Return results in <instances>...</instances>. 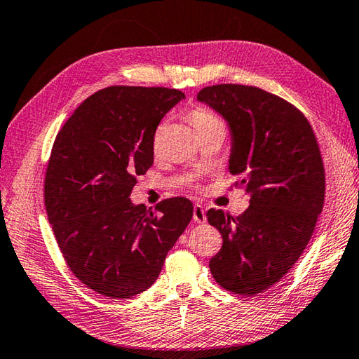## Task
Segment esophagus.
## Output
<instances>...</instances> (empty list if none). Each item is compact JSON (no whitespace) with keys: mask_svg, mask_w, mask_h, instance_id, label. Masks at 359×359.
Here are the masks:
<instances>
[{"mask_svg":"<svg viewBox=\"0 0 359 359\" xmlns=\"http://www.w3.org/2000/svg\"><path fill=\"white\" fill-rule=\"evenodd\" d=\"M193 221L198 224H203L207 221V215L203 212V208L201 205H194L193 208Z\"/></svg>","mask_w":359,"mask_h":359,"instance_id":"1","label":"esophagus"}]
</instances>
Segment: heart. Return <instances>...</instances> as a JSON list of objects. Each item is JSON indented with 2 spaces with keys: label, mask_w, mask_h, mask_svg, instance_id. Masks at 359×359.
Segmentation results:
<instances>
[{
  "label": "heart",
  "mask_w": 359,
  "mask_h": 359,
  "mask_svg": "<svg viewBox=\"0 0 359 359\" xmlns=\"http://www.w3.org/2000/svg\"><path fill=\"white\" fill-rule=\"evenodd\" d=\"M189 119H191V124L196 132L207 130L212 128H224V123L221 121V118H217L215 114H212V111H208L205 109H194L191 111V115H189ZM160 143H161V126H158V128L154 130V135H152V149L156 152L158 151Z\"/></svg>",
  "instance_id": "obj_1"
}]
</instances>
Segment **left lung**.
<instances>
[{"label":"left lung","mask_w":359,"mask_h":359,"mask_svg":"<svg viewBox=\"0 0 359 359\" xmlns=\"http://www.w3.org/2000/svg\"><path fill=\"white\" fill-rule=\"evenodd\" d=\"M198 100L227 121L229 170L250 196L238 217L207 212L222 235L210 271L224 290L255 296L280 282L311 240L325 198L318 140L300 110L262 88L221 83Z\"/></svg>","instance_id":"1"}]
</instances>
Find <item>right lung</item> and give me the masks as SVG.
I'll return each mask as SVG.
<instances>
[{
    "instance_id": "add662e5",
    "label": "right lung",
    "mask_w": 359,
    "mask_h": 359,
    "mask_svg": "<svg viewBox=\"0 0 359 359\" xmlns=\"http://www.w3.org/2000/svg\"><path fill=\"white\" fill-rule=\"evenodd\" d=\"M184 97L163 87H107L55 137L45 175L48 221L72 272L105 297L146 291L193 217L185 198L161 201L158 213L129 198L154 163V130Z\"/></svg>"
}]
</instances>
